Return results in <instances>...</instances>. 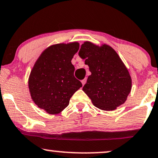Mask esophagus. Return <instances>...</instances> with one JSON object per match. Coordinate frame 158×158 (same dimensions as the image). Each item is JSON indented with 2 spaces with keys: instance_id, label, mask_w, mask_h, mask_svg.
Listing matches in <instances>:
<instances>
[{
  "instance_id": "1",
  "label": "esophagus",
  "mask_w": 158,
  "mask_h": 158,
  "mask_svg": "<svg viewBox=\"0 0 158 158\" xmlns=\"http://www.w3.org/2000/svg\"><path fill=\"white\" fill-rule=\"evenodd\" d=\"M86 81H87L86 78H85L84 79H82V80L81 81V84H82V85H85V83H86Z\"/></svg>"
}]
</instances>
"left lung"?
Returning <instances> with one entry per match:
<instances>
[{
    "instance_id": "left-lung-1",
    "label": "left lung",
    "mask_w": 158,
    "mask_h": 158,
    "mask_svg": "<svg viewBox=\"0 0 158 158\" xmlns=\"http://www.w3.org/2000/svg\"><path fill=\"white\" fill-rule=\"evenodd\" d=\"M79 55L91 72L82 90L94 105L110 111L124 103L132 89V79L116 51L107 44L98 46L86 41Z\"/></svg>"
}]
</instances>
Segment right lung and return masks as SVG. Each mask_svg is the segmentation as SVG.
<instances>
[{"label": "right lung", "mask_w": 158, "mask_h": 158, "mask_svg": "<svg viewBox=\"0 0 158 158\" xmlns=\"http://www.w3.org/2000/svg\"><path fill=\"white\" fill-rule=\"evenodd\" d=\"M77 42L52 45L43 51L28 78L31 97L38 107L55 115L69 104L76 91L82 87L73 75L71 60L77 52Z\"/></svg>", "instance_id": "1"}]
</instances>
